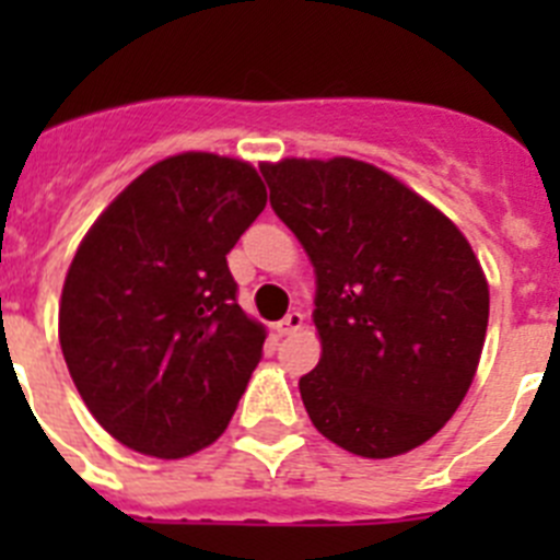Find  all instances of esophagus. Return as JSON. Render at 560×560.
<instances>
[{"label":"esophagus","instance_id":"1","mask_svg":"<svg viewBox=\"0 0 560 560\" xmlns=\"http://www.w3.org/2000/svg\"><path fill=\"white\" fill-rule=\"evenodd\" d=\"M303 319H305V316L300 314V311H289V314H285L283 319H280V323L275 325L277 334H280V336H291V334H296V330L303 328Z\"/></svg>","mask_w":560,"mask_h":560}]
</instances>
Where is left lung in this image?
Segmentation results:
<instances>
[{
    "label": "left lung",
    "instance_id": "1",
    "mask_svg": "<svg viewBox=\"0 0 560 560\" xmlns=\"http://www.w3.org/2000/svg\"><path fill=\"white\" fill-rule=\"evenodd\" d=\"M271 210L316 271L323 359L300 378L308 418L359 457L407 454L446 427L488 330V280L452 221L368 162L264 165Z\"/></svg>",
    "mask_w": 560,
    "mask_h": 560
}]
</instances>
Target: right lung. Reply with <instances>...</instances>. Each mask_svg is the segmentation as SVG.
Returning a JSON list of instances; mask_svg holds the SVG:
<instances>
[{
    "mask_svg": "<svg viewBox=\"0 0 560 560\" xmlns=\"http://www.w3.org/2000/svg\"><path fill=\"white\" fill-rule=\"evenodd\" d=\"M264 207L249 162L179 153L140 173L78 246L58 339L83 404L122 446L179 459L224 434L266 341L226 255Z\"/></svg>",
    "mask_w": 560,
    "mask_h": 560,
    "instance_id": "1",
    "label": "right lung"
}]
</instances>
